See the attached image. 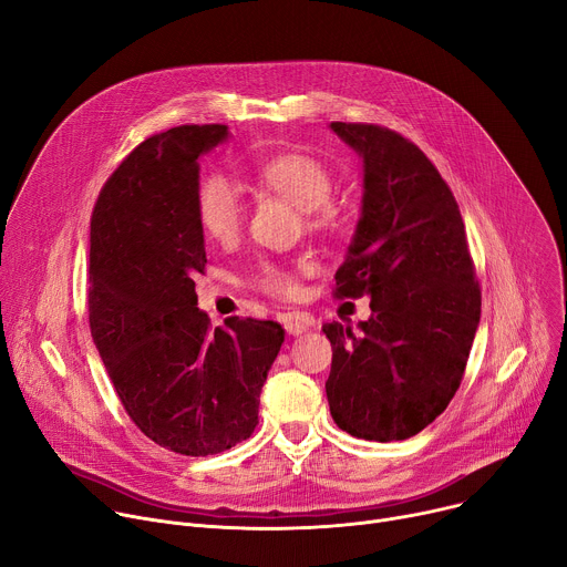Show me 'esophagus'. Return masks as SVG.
I'll return each instance as SVG.
<instances>
[{"label":"esophagus","mask_w":567,"mask_h":567,"mask_svg":"<svg viewBox=\"0 0 567 567\" xmlns=\"http://www.w3.org/2000/svg\"><path fill=\"white\" fill-rule=\"evenodd\" d=\"M282 326H285V330L289 332V334H303L306 330H310V321L308 319H303V317H298V315H285L282 317Z\"/></svg>","instance_id":"1"}]
</instances>
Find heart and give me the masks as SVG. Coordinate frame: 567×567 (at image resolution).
<instances>
[{
	"label": "heart",
	"instance_id": "b5f03b06",
	"mask_svg": "<svg viewBox=\"0 0 567 567\" xmlns=\"http://www.w3.org/2000/svg\"><path fill=\"white\" fill-rule=\"evenodd\" d=\"M255 179L267 192L278 194L293 207L303 209L306 220L315 230H334L342 223V207L330 200L332 173L308 153H280L255 164ZM196 218L207 239L230 244L244 228V200L237 186L218 173L205 175L196 188ZM303 264L287 267L278 261H261L255 269L252 282L261 291L291 298L298 293V274Z\"/></svg>",
	"mask_w": 567,
	"mask_h": 567
}]
</instances>
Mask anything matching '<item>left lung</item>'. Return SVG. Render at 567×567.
I'll use <instances>...</instances> for the list:
<instances>
[{
  "mask_svg": "<svg viewBox=\"0 0 567 567\" xmlns=\"http://www.w3.org/2000/svg\"><path fill=\"white\" fill-rule=\"evenodd\" d=\"M362 157V214L337 298L371 296V317L326 323L334 424L392 442L424 431L461 388L481 319V289L465 223L449 184L422 150L367 123H330Z\"/></svg>",
  "mask_w": 567,
  "mask_h": 567,
  "instance_id": "left-lung-1",
  "label": "left lung"
}]
</instances>
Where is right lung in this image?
I'll return each instance as SVG.
<instances>
[{"instance_id":"obj_1","label":"right lung","mask_w":567,"mask_h":567,"mask_svg":"<svg viewBox=\"0 0 567 567\" xmlns=\"http://www.w3.org/2000/svg\"><path fill=\"white\" fill-rule=\"evenodd\" d=\"M228 125H182L136 145L91 216L89 321L130 420L182 456H214L250 437L259 392L285 342L278 321L198 310L205 235L198 159Z\"/></svg>"}]
</instances>
